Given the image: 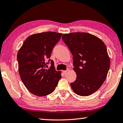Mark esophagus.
<instances>
[{
    "label": "esophagus",
    "mask_w": 123,
    "mask_h": 123,
    "mask_svg": "<svg viewBox=\"0 0 123 123\" xmlns=\"http://www.w3.org/2000/svg\"><path fill=\"white\" fill-rule=\"evenodd\" d=\"M68 71H69V69H67V70H64L63 71V74H66L67 73Z\"/></svg>",
    "instance_id": "34e87169"
}]
</instances>
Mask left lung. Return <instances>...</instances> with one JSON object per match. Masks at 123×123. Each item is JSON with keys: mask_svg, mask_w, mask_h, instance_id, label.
Returning <instances> with one entry per match:
<instances>
[{"mask_svg": "<svg viewBox=\"0 0 123 123\" xmlns=\"http://www.w3.org/2000/svg\"><path fill=\"white\" fill-rule=\"evenodd\" d=\"M62 40L73 56L75 81L70 83L74 92L88 96L96 92L105 80L110 66L105 44L88 33L64 34Z\"/></svg>", "mask_w": 123, "mask_h": 123, "instance_id": "1", "label": "left lung"}]
</instances>
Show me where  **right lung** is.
Wrapping results in <instances>:
<instances>
[{"label":"right lung","mask_w":123,"mask_h":123,"mask_svg":"<svg viewBox=\"0 0 123 123\" xmlns=\"http://www.w3.org/2000/svg\"><path fill=\"white\" fill-rule=\"evenodd\" d=\"M62 35L55 32L31 35L25 40L18 53L21 81L30 92L37 96L53 92L61 78V72L55 70L54 61L49 58ZM48 61L51 63L49 69L45 68Z\"/></svg>","instance_id":"add662e5"}]
</instances>
